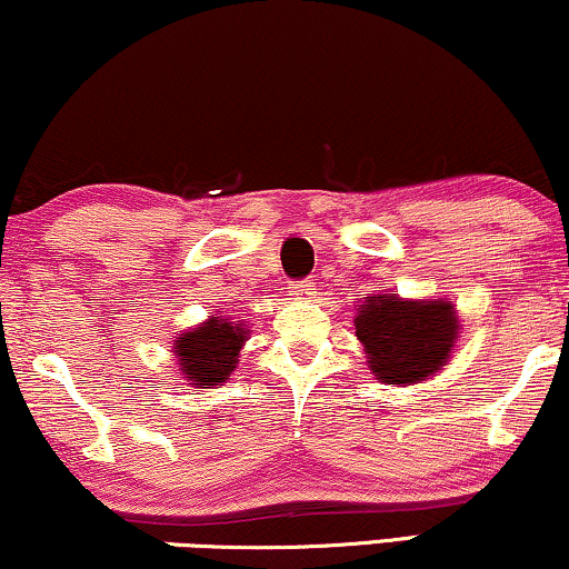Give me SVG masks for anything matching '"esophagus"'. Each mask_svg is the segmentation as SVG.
I'll return each mask as SVG.
<instances>
[{
    "label": "esophagus",
    "mask_w": 569,
    "mask_h": 569,
    "mask_svg": "<svg viewBox=\"0 0 569 569\" xmlns=\"http://www.w3.org/2000/svg\"><path fill=\"white\" fill-rule=\"evenodd\" d=\"M313 290H316V284L310 282V279H300V282H295L290 287V295L295 300H310L313 298Z\"/></svg>",
    "instance_id": "obj_1"
}]
</instances>
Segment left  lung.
Returning a JSON list of instances; mask_svg holds the SVG:
<instances>
[{
    "mask_svg": "<svg viewBox=\"0 0 569 569\" xmlns=\"http://www.w3.org/2000/svg\"><path fill=\"white\" fill-rule=\"evenodd\" d=\"M355 323L370 370L391 386L417 383L438 372L458 337L453 302L446 300L415 302L378 295L365 300Z\"/></svg>",
    "mask_w": 569,
    "mask_h": 569,
    "instance_id": "left-lung-1",
    "label": "left lung"
}]
</instances>
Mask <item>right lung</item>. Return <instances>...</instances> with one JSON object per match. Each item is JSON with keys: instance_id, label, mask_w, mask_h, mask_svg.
I'll use <instances>...</instances> for the list:
<instances>
[{"instance_id": "add662e5", "label": "right lung", "mask_w": 569, "mask_h": 569, "mask_svg": "<svg viewBox=\"0 0 569 569\" xmlns=\"http://www.w3.org/2000/svg\"><path fill=\"white\" fill-rule=\"evenodd\" d=\"M243 341L246 329H240V323H228V318H212L199 329L183 333L176 345L183 376L193 380L191 386L224 383V378L236 368Z\"/></svg>"}]
</instances>
